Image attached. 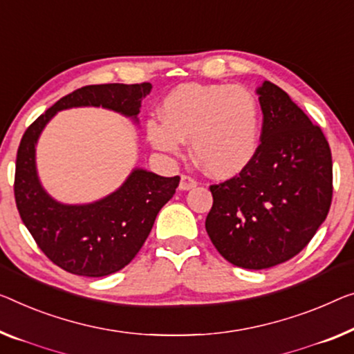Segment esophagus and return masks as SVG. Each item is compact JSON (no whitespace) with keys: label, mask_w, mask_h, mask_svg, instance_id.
<instances>
[{"label":"esophagus","mask_w":354,"mask_h":354,"mask_svg":"<svg viewBox=\"0 0 354 354\" xmlns=\"http://www.w3.org/2000/svg\"><path fill=\"white\" fill-rule=\"evenodd\" d=\"M197 184L198 183H197V179H195V178L189 176V175H181V183H179V189H181V191H189V189L195 187Z\"/></svg>","instance_id":"1"}]
</instances>
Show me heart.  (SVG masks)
Segmentation results:
<instances>
[{"instance_id": "b5f03b06", "label": "heart", "mask_w": 354, "mask_h": 354, "mask_svg": "<svg viewBox=\"0 0 354 354\" xmlns=\"http://www.w3.org/2000/svg\"><path fill=\"white\" fill-rule=\"evenodd\" d=\"M160 119L146 125L149 143L178 154L183 141L191 140L195 160L218 178L240 173L259 146V106L241 86L183 84L163 100Z\"/></svg>"}]
</instances>
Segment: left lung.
<instances>
[{
  "instance_id": "left-lung-1",
  "label": "left lung",
  "mask_w": 354,
  "mask_h": 354,
  "mask_svg": "<svg viewBox=\"0 0 354 354\" xmlns=\"http://www.w3.org/2000/svg\"><path fill=\"white\" fill-rule=\"evenodd\" d=\"M261 145L239 175L213 184L205 227L219 254L262 270L297 256L332 202V156L318 125L275 84L259 87Z\"/></svg>"
}]
</instances>
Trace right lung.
<instances>
[{
    "label": "right lung",
    "instance_id": "obj_1",
    "mask_svg": "<svg viewBox=\"0 0 354 354\" xmlns=\"http://www.w3.org/2000/svg\"><path fill=\"white\" fill-rule=\"evenodd\" d=\"M149 82L100 84L65 95L31 124L20 140L15 160L14 197L25 227L39 250L63 270L81 277H106L136 256L160 208L176 192L179 176L163 178L136 168L118 191L100 202L63 205L41 187L35 146L57 111L103 106L136 120Z\"/></svg>",
    "mask_w": 354,
    "mask_h": 354
}]
</instances>
